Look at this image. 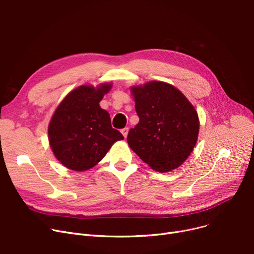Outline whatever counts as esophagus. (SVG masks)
I'll return each mask as SVG.
<instances>
[{
	"label": "esophagus",
	"mask_w": 254,
	"mask_h": 254,
	"mask_svg": "<svg viewBox=\"0 0 254 254\" xmlns=\"http://www.w3.org/2000/svg\"><path fill=\"white\" fill-rule=\"evenodd\" d=\"M122 132H123V134H124V137H125V138H127V132H128V127H125V128H123V129H122Z\"/></svg>",
	"instance_id": "obj_1"
}]
</instances>
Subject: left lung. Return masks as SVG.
<instances>
[{
    "mask_svg": "<svg viewBox=\"0 0 254 254\" xmlns=\"http://www.w3.org/2000/svg\"><path fill=\"white\" fill-rule=\"evenodd\" d=\"M139 123L130 128L127 144L154 171L166 173L179 167L196 145L198 114L177 88L150 81L131 88Z\"/></svg>",
    "mask_w": 254,
    "mask_h": 254,
    "instance_id": "left-lung-1",
    "label": "left lung"
}]
</instances>
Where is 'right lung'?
Returning a JSON list of instances; mask_svg holds the SVG:
<instances>
[{
  "label": "right lung",
  "instance_id": "1",
  "mask_svg": "<svg viewBox=\"0 0 254 254\" xmlns=\"http://www.w3.org/2000/svg\"><path fill=\"white\" fill-rule=\"evenodd\" d=\"M111 89L80 86L67 95L49 125V142L56 158L67 168L83 172L103 159L116 141L125 139L111 127L109 113L100 101Z\"/></svg>",
  "mask_w": 254,
  "mask_h": 254
}]
</instances>
